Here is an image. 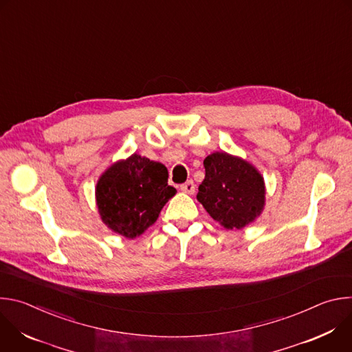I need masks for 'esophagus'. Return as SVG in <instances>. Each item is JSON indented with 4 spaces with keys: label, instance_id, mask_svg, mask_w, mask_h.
I'll use <instances>...</instances> for the list:
<instances>
[{
    "label": "esophagus",
    "instance_id": "obj_1",
    "mask_svg": "<svg viewBox=\"0 0 352 352\" xmlns=\"http://www.w3.org/2000/svg\"><path fill=\"white\" fill-rule=\"evenodd\" d=\"M184 193H188V195H193L195 193V184H193V181H186L185 184H182L181 185V188H179Z\"/></svg>",
    "mask_w": 352,
    "mask_h": 352
}]
</instances>
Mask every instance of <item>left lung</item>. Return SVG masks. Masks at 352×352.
I'll return each mask as SVG.
<instances>
[{
	"label": "left lung",
	"instance_id": "left-lung-1",
	"mask_svg": "<svg viewBox=\"0 0 352 352\" xmlns=\"http://www.w3.org/2000/svg\"><path fill=\"white\" fill-rule=\"evenodd\" d=\"M205 179L196 199L210 217L227 230H242L261 217L266 186L259 170L227 152H214L205 162Z\"/></svg>",
	"mask_w": 352,
	"mask_h": 352
}]
</instances>
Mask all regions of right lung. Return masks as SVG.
<instances>
[{
	"instance_id": "1",
	"label": "right lung",
	"mask_w": 352,
	"mask_h": 352,
	"mask_svg": "<svg viewBox=\"0 0 352 352\" xmlns=\"http://www.w3.org/2000/svg\"><path fill=\"white\" fill-rule=\"evenodd\" d=\"M167 167L138 153L111 164L96 184L100 219L116 234L133 239L153 226L177 193Z\"/></svg>"
}]
</instances>
